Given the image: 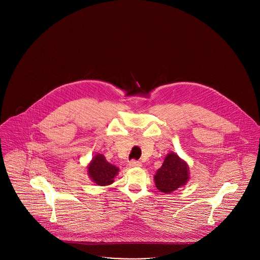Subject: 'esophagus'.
Instances as JSON below:
<instances>
[{"instance_id":"obj_1","label":"esophagus","mask_w":260,"mask_h":260,"mask_svg":"<svg viewBox=\"0 0 260 260\" xmlns=\"http://www.w3.org/2000/svg\"><path fill=\"white\" fill-rule=\"evenodd\" d=\"M142 164L139 161V160H136V159H132L129 161V167L132 168H137V167H141Z\"/></svg>"}]
</instances>
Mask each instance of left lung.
Returning a JSON list of instances; mask_svg holds the SVG:
<instances>
[{
    "mask_svg": "<svg viewBox=\"0 0 260 260\" xmlns=\"http://www.w3.org/2000/svg\"><path fill=\"white\" fill-rule=\"evenodd\" d=\"M188 166L175 153H169L162 166L157 170L154 180L156 188L164 193H171L187 183Z\"/></svg>",
    "mask_w": 260,
    "mask_h": 260,
    "instance_id": "8db88e82",
    "label": "left lung"
}]
</instances>
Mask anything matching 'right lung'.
<instances>
[{"mask_svg":"<svg viewBox=\"0 0 260 260\" xmlns=\"http://www.w3.org/2000/svg\"><path fill=\"white\" fill-rule=\"evenodd\" d=\"M118 171V168L109 164L102 154H96L88 166L89 177L100 186L112 184Z\"/></svg>","mask_w":260,"mask_h":260,"instance_id":"obj_1","label":"right lung"}]
</instances>
